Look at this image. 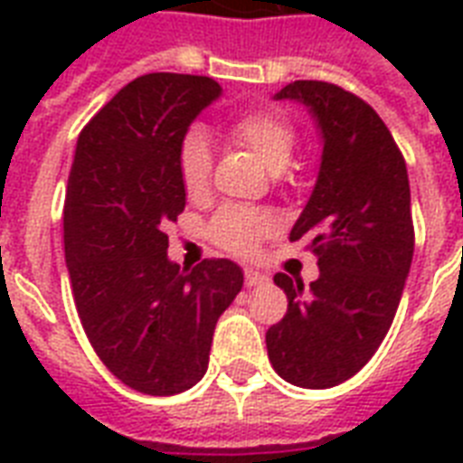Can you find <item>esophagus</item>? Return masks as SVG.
I'll return each mask as SVG.
<instances>
[{
    "label": "esophagus",
    "mask_w": 463,
    "mask_h": 463,
    "mask_svg": "<svg viewBox=\"0 0 463 463\" xmlns=\"http://www.w3.org/2000/svg\"><path fill=\"white\" fill-rule=\"evenodd\" d=\"M269 279L264 274H260V271H254V269H245V286H261V283H267Z\"/></svg>",
    "instance_id": "obj_1"
}]
</instances>
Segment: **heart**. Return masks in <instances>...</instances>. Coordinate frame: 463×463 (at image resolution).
<instances>
[{
    "label": "heart",
    "instance_id": "1",
    "mask_svg": "<svg viewBox=\"0 0 463 463\" xmlns=\"http://www.w3.org/2000/svg\"><path fill=\"white\" fill-rule=\"evenodd\" d=\"M231 139L260 160L269 173L281 177L290 165L298 146V132L288 118L274 110H254L231 125ZM182 189L187 199L196 202L206 194L211 175L209 144L202 134H187L177 156ZM274 231V218L267 211L223 206L209 225L211 240L225 252L254 254L267 235Z\"/></svg>",
    "mask_w": 463,
    "mask_h": 463
}]
</instances>
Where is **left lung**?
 <instances>
[{"label":"left lung","mask_w":463,"mask_h":463,"mask_svg":"<svg viewBox=\"0 0 463 463\" xmlns=\"http://www.w3.org/2000/svg\"><path fill=\"white\" fill-rule=\"evenodd\" d=\"M300 100L322 129L324 151L290 240H309L319 279L276 274L288 312L267 331L283 380L329 389L358 373L387 336L413 260L406 160L370 105L326 81H293L276 100Z\"/></svg>","instance_id":"8db88e82"}]
</instances>
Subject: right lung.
<instances>
[{
  "mask_svg": "<svg viewBox=\"0 0 463 463\" xmlns=\"http://www.w3.org/2000/svg\"><path fill=\"white\" fill-rule=\"evenodd\" d=\"M218 96L209 76H139L76 141L64 199L76 312L103 365L141 394L173 396L202 380L218 317L242 288L231 260H167L165 228L184 209L182 139Z\"/></svg>",
  "mask_w": 463,
  "mask_h": 463,
  "instance_id": "add662e5",
  "label": "right lung"
}]
</instances>
